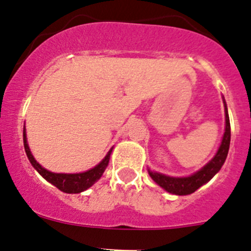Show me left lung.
I'll list each match as a JSON object with an SVG mask.
<instances>
[{"mask_svg":"<svg viewBox=\"0 0 251 251\" xmlns=\"http://www.w3.org/2000/svg\"><path fill=\"white\" fill-rule=\"evenodd\" d=\"M225 103V102H224ZM225 132L221 145L219 148L218 152L214 156V159L205 165L204 168L200 171H198L194 175L189 176V177H171V176L162 175L159 173H153V171L149 170L151 179L156 182L157 185L165 189L168 193L175 194V195H189L196 191L200 186L206 184L216 173L221 169L223 164L225 162L229 152V146H230V120L229 115H227L226 105H225Z\"/></svg>","mask_w":251,"mask_h":251,"instance_id":"left-lung-1","label":"left lung"}]
</instances>
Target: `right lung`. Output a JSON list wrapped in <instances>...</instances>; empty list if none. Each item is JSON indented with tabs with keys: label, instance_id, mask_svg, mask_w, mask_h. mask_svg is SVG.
<instances>
[{
	"label": "right lung",
	"instance_id": "right-lung-1",
	"mask_svg": "<svg viewBox=\"0 0 251 251\" xmlns=\"http://www.w3.org/2000/svg\"><path fill=\"white\" fill-rule=\"evenodd\" d=\"M24 145H25V151H26V155L30 160V162L32 164L33 168L40 173V175H42L45 179L49 182H51L52 185H55L57 189H60L61 191L67 194H77L81 193V191L86 190L89 189L91 185H94L95 182L98 181L101 177V175L105 171L106 166L109 165L110 160V153H111V150L109 151V153L106 155L105 159L98 165L95 166L91 170L86 171V173H81V174H55L51 173V171H47L46 169H44L41 165L38 164L35 159H33L32 153H31L30 148L27 145V140H26V132H25L24 127Z\"/></svg>",
	"mask_w": 251,
	"mask_h": 251
}]
</instances>
